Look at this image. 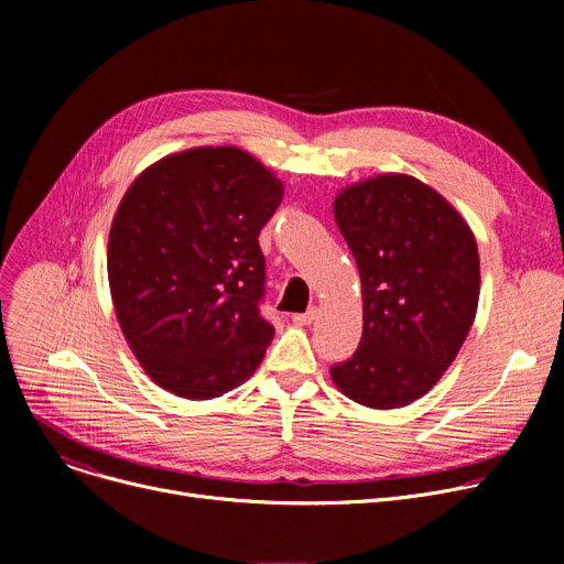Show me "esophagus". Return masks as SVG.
Instances as JSON below:
<instances>
[{
	"mask_svg": "<svg viewBox=\"0 0 564 564\" xmlns=\"http://www.w3.org/2000/svg\"><path fill=\"white\" fill-rule=\"evenodd\" d=\"M317 317V308H311L306 313H294L292 315V322L300 324V327H306V324H313V319Z\"/></svg>",
	"mask_w": 564,
	"mask_h": 564,
	"instance_id": "obj_1",
	"label": "esophagus"
}]
</instances>
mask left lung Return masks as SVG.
Instances as JSON below:
<instances>
[{"instance_id":"1","label":"left lung","mask_w":564,"mask_h":564,"mask_svg":"<svg viewBox=\"0 0 564 564\" xmlns=\"http://www.w3.org/2000/svg\"><path fill=\"white\" fill-rule=\"evenodd\" d=\"M334 217L359 267L364 336L332 379L364 406H406L448 370L476 319V237L446 198L404 173L345 187Z\"/></svg>"}]
</instances>
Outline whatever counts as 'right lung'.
I'll list each match as a JSON object with an SVG mask.
<instances>
[{
    "instance_id": "obj_1",
    "label": "right lung",
    "mask_w": 564,
    "mask_h": 564,
    "mask_svg": "<svg viewBox=\"0 0 564 564\" xmlns=\"http://www.w3.org/2000/svg\"><path fill=\"white\" fill-rule=\"evenodd\" d=\"M281 198L279 177L235 145L169 155L126 192L109 230L111 300L162 389L210 400L260 366L274 327L260 315L258 235Z\"/></svg>"
}]
</instances>
